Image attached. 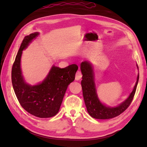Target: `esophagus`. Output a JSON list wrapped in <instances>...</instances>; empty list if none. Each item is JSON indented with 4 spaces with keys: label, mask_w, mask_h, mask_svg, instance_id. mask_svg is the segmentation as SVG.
Returning a JSON list of instances; mask_svg holds the SVG:
<instances>
[{
    "label": "esophagus",
    "mask_w": 147,
    "mask_h": 147,
    "mask_svg": "<svg viewBox=\"0 0 147 147\" xmlns=\"http://www.w3.org/2000/svg\"><path fill=\"white\" fill-rule=\"evenodd\" d=\"M82 74L81 73V72L78 71L76 72V76H75V79L76 80H80L81 78H82Z\"/></svg>",
    "instance_id": "34e87169"
}]
</instances>
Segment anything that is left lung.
<instances>
[{
    "label": "left lung",
    "instance_id": "left-lung-1",
    "mask_svg": "<svg viewBox=\"0 0 147 147\" xmlns=\"http://www.w3.org/2000/svg\"><path fill=\"white\" fill-rule=\"evenodd\" d=\"M80 68L83 74L81 83L84 100L87 111L92 117L98 119H108L118 116L126 110L135 96L139 80V74L137 77L135 86L128 98L117 107H111L102 104L98 98L94 82V73L92 64L88 61L82 62Z\"/></svg>",
    "mask_w": 147,
    "mask_h": 147
}]
</instances>
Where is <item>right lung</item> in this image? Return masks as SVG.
Segmentation results:
<instances>
[{
    "instance_id": "obj_1",
    "label": "right lung",
    "mask_w": 147,
    "mask_h": 147,
    "mask_svg": "<svg viewBox=\"0 0 147 147\" xmlns=\"http://www.w3.org/2000/svg\"><path fill=\"white\" fill-rule=\"evenodd\" d=\"M38 35L35 32L24 38L12 65L11 79L21 107L36 117L48 118L58 113L67 86L74 80L78 67L71 64L61 69L53 65L41 83L33 86L26 83L21 69L22 52Z\"/></svg>"
}]
</instances>
